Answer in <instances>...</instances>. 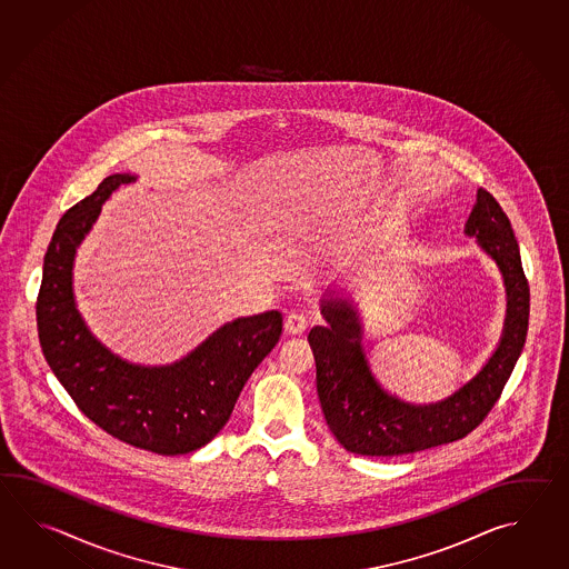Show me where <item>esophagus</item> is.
Masks as SVG:
<instances>
[{
	"label": "esophagus",
	"instance_id": "34e87169",
	"mask_svg": "<svg viewBox=\"0 0 569 569\" xmlns=\"http://www.w3.org/2000/svg\"><path fill=\"white\" fill-rule=\"evenodd\" d=\"M307 329V317L302 313H290L287 315V321H284V331L289 336H301Z\"/></svg>",
	"mask_w": 569,
	"mask_h": 569
}]
</instances>
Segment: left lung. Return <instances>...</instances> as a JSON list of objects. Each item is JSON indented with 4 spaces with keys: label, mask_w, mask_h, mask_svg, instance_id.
<instances>
[{
    "label": "left lung",
    "mask_w": 569,
    "mask_h": 569,
    "mask_svg": "<svg viewBox=\"0 0 569 569\" xmlns=\"http://www.w3.org/2000/svg\"><path fill=\"white\" fill-rule=\"evenodd\" d=\"M466 233L478 238L505 274L507 327L490 362L453 397L412 407L378 387L360 348V323L348 301H326L329 326L309 331L327 427L351 453L390 458L458 441L472 433L500 399L527 339L529 280L507 213L486 189L478 191Z\"/></svg>",
    "instance_id": "left-lung-1"
}]
</instances>
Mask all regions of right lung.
Returning a JSON list of instances; mask_svg holds the SVG:
<instances>
[{
  "mask_svg": "<svg viewBox=\"0 0 569 569\" xmlns=\"http://www.w3.org/2000/svg\"><path fill=\"white\" fill-rule=\"evenodd\" d=\"M130 174H111L71 207L52 233L38 290L42 353L89 421L136 449L181 456L203 448L228 423L243 385L279 341V311L221 327L181 362L142 368L106 350L77 313L71 289L74 250L101 203Z\"/></svg>",
  "mask_w": 569,
  "mask_h": 569,
  "instance_id": "obj_1",
  "label": "right lung"
}]
</instances>
